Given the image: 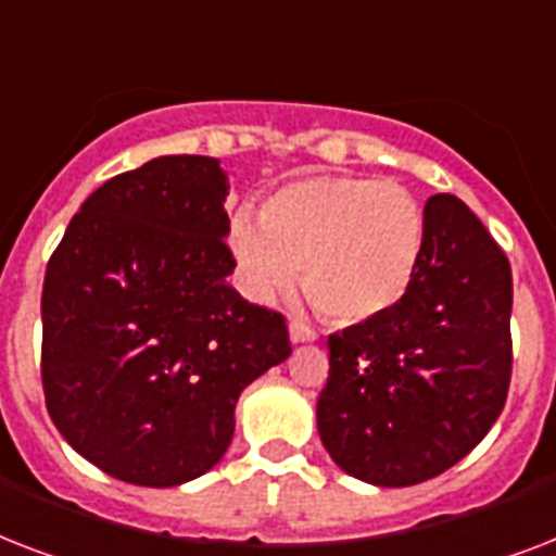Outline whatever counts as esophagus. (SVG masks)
Segmentation results:
<instances>
[{"label":"esophagus","instance_id":"34e87169","mask_svg":"<svg viewBox=\"0 0 556 556\" xmlns=\"http://www.w3.org/2000/svg\"><path fill=\"white\" fill-rule=\"evenodd\" d=\"M288 338H291L294 346H300V343H314V340H317V331L308 329L305 323H291V326H288Z\"/></svg>","mask_w":556,"mask_h":556}]
</instances>
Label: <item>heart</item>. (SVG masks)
I'll return each mask as SVG.
<instances>
[{
	"label": "heart",
	"mask_w": 556,
	"mask_h": 556,
	"mask_svg": "<svg viewBox=\"0 0 556 556\" xmlns=\"http://www.w3.org/2000/svg\"><path fill=\"white\" fill-rule=\"evenodd\" d=\"M424 210L392 181L312 176L288 181L260 218L230 222V251L256 300L288 296L303 268L308 303L334 323H371L404 303L424 260Z\"/></svg>",
	"instance_id": "heart-1"
}]
</instances>
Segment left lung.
<instances>
[{
    "label": "left lung",
    "mask_w": 556,
    "mask_h": 556,
    "mask_svg": "<svg viewBox=\"0 0 556 556\" xmlns=\"http://www.w3.org/2000/svg\"><path fill=\"white\" fill-rule=\"evenodd\" d=\"M424 260L404 303L329 338L317 430L361 482L444 473L500 418L510 383L508 256L456 195L424 207Z\"/></svg>",
    "instance_id": "obj_1"
}]
</instances>
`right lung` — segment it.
Instances as JSON below:
<instances>
[{"instance_id": "right-lung-1", "label": "right lung", "mask_w": 556, "mask_h": 556, "mask_svg": "<svg viewBox=\"0 0 556 556\" xmlns=\"http://www.w3.org/2000/svg\"><path fill=\"white\" fill-rule=\"evenodd\" d=\"M227 190L216 159H152L91 192L48 260V415L121 482L207 473L230 447L242 389L291 355L282 314L227 286Z\"/></svg>"}]
</instances>
